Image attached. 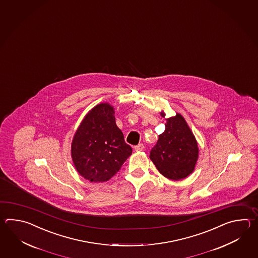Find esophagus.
<instances>
[{
    "label": "esophagus",
    "instance_id": "1",
    "mask_svg": "<svg viewBox=\"0 0 258 258\" xmlns=\"http://www.w3.org/2000/svg\"><path fill=\"white\" fill-rule=\"evenodd\" d=\"M144 148H145L144 144H138L137 146L135 147V150H136V151H142V150H144Z\"/></svg>",
    "mask_w": 258,
    "mask_h": 258
}]
</instances>
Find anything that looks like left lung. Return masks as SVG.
<instances>
[{
  "instance_id": "left-lung-1",
  "label": "left lung",
  "mask_w": 258,
  "mask_h": 258,
  "mask_svg": "<svg viewBox=\"0 0 258 258\" xmlns=\"http://www.w3.org/2000/svg\"><path fill=\"white\" fill-rule=\"evenodd\" d=\"M149 158L170 180H181L192 173L198 158V143L181 114L167 119L165 131L151 148Z\"/></svg>"
}]
</instances>
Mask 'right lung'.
Listing matches in <instances>:
<instances>
[{
	"mask_svg": "<svg viewBox=\"0 0 258 258\" xmlns=\"http://www.w3.org/2000/svg\"><path fill=\"white\" fill-rule=\"evenodd\" d=\"M132 148L117 127L113 108L101 103L88 112L72 143L77 171L88 181L103 182L120 170Z\"/></svg>",
	"mask_w": 258,
	"mask_h": 258,
	"instance_id": "obj_1",
	"label": "right lung"
}]
</instances>
